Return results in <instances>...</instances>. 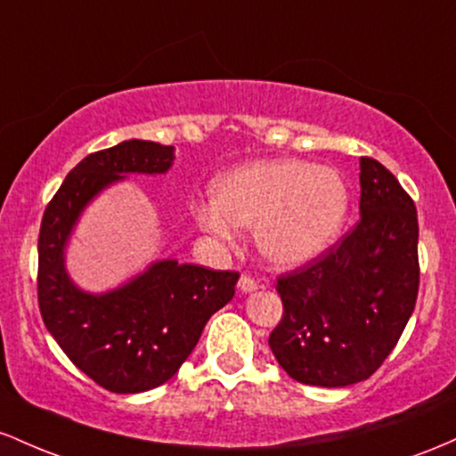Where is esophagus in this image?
I'll return each instance as SVG.
<instances>
[{"label": "esophagus", "mask_w": 456, "mask_h": 456, "mask_svg": "<svg viewBox=\"0 0 456 456\" xmlns=\"http://www.w3.org/2000/svg\"><path fill=\"white\" fill-rule=\"evenodd\" d=\"M256 289H258V282H256L252 275L243 273L241 278H239V290H241V293H252Z\"/></svg>", "instance_id": "esophagus-1"}]
</instances>
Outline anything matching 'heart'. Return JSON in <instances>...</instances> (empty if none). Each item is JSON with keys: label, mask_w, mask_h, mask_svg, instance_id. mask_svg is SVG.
<instances>
[{"label": "heart", "mask_w": 456, "mask_h": 456, "mask_svg": "<svg viewBox=\"0 0 456 456\" xmlns=\"http://www.w3.org/2000/svg\"><path fill=\"white\" fill-rule=\"evenodd\" d=\"M346 213L349 189L334 167L269 159L219 174L211 183V207H198L196 219L219 239H232V226L254 228L267 263L301 267L334 245Z\"/></svg>", "instance_id": "obj_1"}]
</instances>
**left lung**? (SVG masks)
Returning a JSON list of instances; mask_svg holds the SVG:
<instances>
[{
    "label": "left lung",
    "instance_id": "obj_1",
    "mask_svg": "<svg viewBox=\"0 0 456 456\" xmlns=\"http://www.w3.org/2000/svg\"><path fill=\"white\" fill-rule=\"evenodd\" d=\"M360 222L304 267L278 278L282 321L269 346L295 381H364L396 346L416 308V204L377 159H360Z\"/></svg>",
    "mask_w": 456,
    "mask_h": 456
}]
</instances>
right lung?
I'll use <instances>...</instances> for the list:
<instances>
[{
  "instance_id": "right-lung-1",
  "label": "right lung",
  "mask_w": 456,
  "mask_h": 456,
  "mask_svg": "<svg viewBox=\"0 0 456 456\" xmlns=\"http://www.w3.org/2000/svg\"><path fill=\"white\" fill-rule=\"evenodd\" d=\"M174 146L126 140L81 159L47 204L38 234V305L49 334L81 372L116 394L172 379L204 325L234 297L237 271L161 260L103 295L70 282L64 248L94 196L125 174H163Z\"/></svg>"
}]
</instances>
